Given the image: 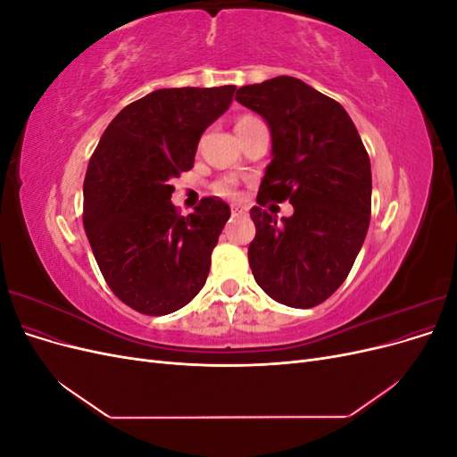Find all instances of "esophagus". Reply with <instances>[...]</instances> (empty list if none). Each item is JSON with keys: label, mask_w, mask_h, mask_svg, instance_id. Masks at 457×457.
Wrapping results in <instances>:
<instances>
[{"label": "esophagus", "mask_w": 457, "mask_h": 457, "mask_svg": "<svg viewBox=\"0 0 457 457\" xmlns=\"http://www.w3.org/2000/svg\"><path fill=\"white\" fill-rule=\"evenodd\" d=\"M230 213H232V217H244V215H247V212L244 210V207H240V205H232Z\"/></svg>", "instance_id": "34e87169"}]
</instances>
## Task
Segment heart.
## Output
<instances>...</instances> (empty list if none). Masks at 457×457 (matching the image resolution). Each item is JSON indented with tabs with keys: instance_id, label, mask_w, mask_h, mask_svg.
I'll use <instances>...</instances> for the list:
<instances>
[{
	"instance_id": "1",
	"label": "heart",
	"mask_w": 457,
	"mask_h": 457,
	"mask_svg": "<svg viewBox=\"0 0 457 457\" xmlns=\"http://www.w3.org/2000/svg\"><path fill=\"white\" fill-rule=\"evenodd\" d=\"M250 120H255V118H252V116H244V118H240L238 121H237V126L238 123H244V121H250ZM213 190H215V195H219V196H225V198H232L234 195H237V188H234V183L232 181H219V183H215L213 185Z\"/></svg>"
}]
</instances>
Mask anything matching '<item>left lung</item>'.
<instances>
[{
  "mask_svg": "<svg viewBox=\"0 0 457 457\" xmlns=\"http://www.w3.org/2000/svg\"><path fill=\"white\" fill-rule=\"evenodd\" d=\"M237 101L267 121L272 160L252 207L247 247L262 292L282 305H320L347 278L371 212V168L351 116L337 101L292 76L244 86ZM269 199H289L292 218L270 216Z\"/></svg>",
  "mask_w": 457,
  "mask_h": 457,
  "instance_id": "8db88e82",
  "label": "left lung"
}]
</instances>
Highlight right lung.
<instances>
[{
	"label": "right lung",
	"mask_w": 457,
	"mask_h": 457,
	"mask_svg": "<svg viewBox=\"0 0 457 457\" xmlns=\"http://www.w3.org/2000/svg\"><path fill=\"white\" fill-rule=\"evenodd\" d=\"M234 91H152L110 121L89 160L86 234L106 284L137 312L179 311L205 284L230 207L210 196L181 217L171 179L192 170L202 133L227 112Z\"/></svg>",
	"instance_id": "1"
}]
</instances>
